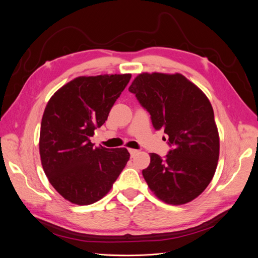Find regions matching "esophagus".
I'll use <instances>...</instances> for the list:
<instances>
[{
	"label": "esophagus",
	"mask_w": 258,
	"mask_h": 258,
	"mask_svg": "<svg viewBox=\"0 0 258 258\" xmlns=\"http://www.w3.org/2000/svg\"><path fill=\"white\" fill-rule=\"evenodd\" d=\"M138 152L139 151H137V150H132V148H129V153H130L131 157H135V156L138 154Z\"/></svg>",
	"instance_id": "esophagus-1"
}]
</instances>
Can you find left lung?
<instances>
[{"label": "left lung", "mask_w": 258, "mask_h": 258, "mask_svg": "<svg viewBox=\"0 0 258 258\" xmlns=\"http://www.w3.org/2000/svg\"><path fill=\"white\" fill-rule=\"evenodd\" d=\"M150 113L153 127L168 135L166 157L151 153L142 174L169 205H184L204 191L215 173L220 138L209 99L182 74L142 73L129 87Z\"/></svg>", "instance_id": "left-lung-1"}]
</instances>
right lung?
Wrapping results in <instances>:
<instances>
[{
    "mask_svg": "<svg viewBox=\"0 0 258 258\" xmlns=\"http://www.w3.org/2000/svg\"><path fill=\"white\" fill-rule=\"evenodd\" d=\"M130 79L131 74L77 77L54 92L45 107L42 166L53 188L72 204L87 206L103 198L129 160L127 148L95 147L90 138Z\"/></svg>",
    "mask_w": 258,
    "mask_h": 258,
    "instance_id": "obj_1",
    "label": "right lung"
}]
</instances>
